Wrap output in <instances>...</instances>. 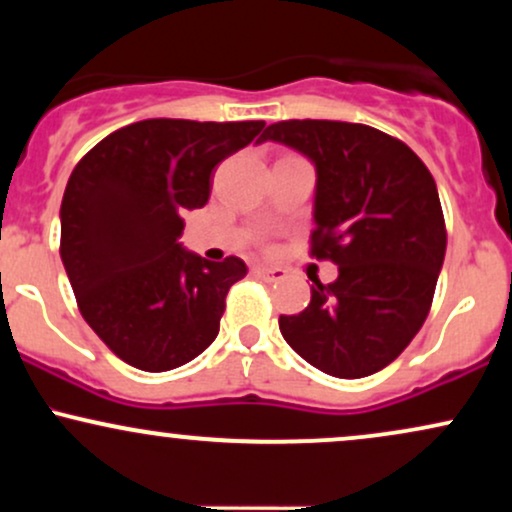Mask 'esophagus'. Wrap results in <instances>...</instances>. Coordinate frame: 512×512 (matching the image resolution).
Instances as JSON below:
<instances>
[{"mask_svg": "<svg viewBox=\"0 0 512 512\" xmlns=\"http://www.w3.org/2000/svg\"><path fill=\"white\" fill-rule=\"evenodd\" d=\"M255 274L260 276L262 281H279L286 276L284 269H279V267H255Z\"/></svg>", "mask_w": 512, "mask_h": 512, "instance_id": "34e87169", "label": "esophagus"}]
</instances>
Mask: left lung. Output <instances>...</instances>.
I'll return each instance as SVG.
<instances>
[{
    "mask_svg": "<svg viewBox=\"0 0 512 512\" xmlns=\"http://www.w3.org/2000/svg\"><path fill=\"white\" fill-rule=\"evenodd\" d=\"M260 142H279L315 166L317 260L339 276L310 289L303 313L281 315L284 339L334 378H366L407 349L424 325L445 260L438 187L407 144L337 120H284Z\"/></svg>",
    "mask_w": 512,
    "mask_h": 512,
    "instance_id": "1",
    "label": "left lung"
}]
</instances>
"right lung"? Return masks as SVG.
I'll return each mask as SVG.
<instances>
[{
	"instance_id": "right-lung-1",
	"label": "right lung",
	"mask_w": 512,
	"mask_h": 512,
	"mask_svg": "<svg viewBox=\"0 0 512 512\" xmlns=\"http://www.w3.org/2000/svg\"><path fill=\"white\" fill-rule=\"evenodd\" d=\"M262 127L142 120L108 134L69 175L62 264L88 327L129 366H185L219 334L226 293L248 267L182 248V214L207 204L214 168Z\"/></svg>"
}]
</instances>
